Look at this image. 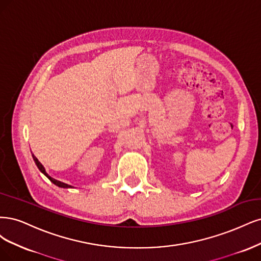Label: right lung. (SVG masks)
<instances>
[{"instance_id":"add662e5","label":"right lung","mask_w":261,"mask_h":261,"mask_svg":"<svg viewBox=\"0 0 261 261\" xmlns=\"http://www.w3.org/2000/svg\"><path fill=\"white\" fill-rule=\"evenodd\" d=\"M32 157H33V161H35V163H36V165H37V167L39 168V170L43 173L45 176H47L48 178V180L51 181V182H53L55 186H57V187H60V188H65V189H67V188H72V187H70V186H68V184H66V183H64V182H61V181H58V180H55V179H53L52 176H49L47 173H46V171H45V169H44V167L42 166V164L38 161V158L32 154Z\"/></svg>"}]
</instances>
